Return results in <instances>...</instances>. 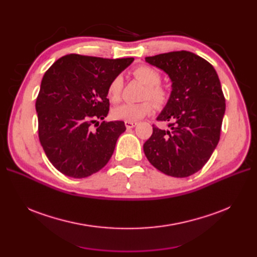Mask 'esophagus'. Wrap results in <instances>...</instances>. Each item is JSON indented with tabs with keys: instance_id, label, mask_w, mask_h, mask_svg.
Wrapping results in <instances>:
<instances>
[{
	"instance_id": "obj_1",
	"label": "esophagus",
	"mask_w": 257,
	"mask_h": 257,
	"mask_svg": "<svg viewBox=\"0 0 257 257\" xmlns=\"http://www.w3.org/2000/svg\"><path fill=\"white\" fill-rule=\"evenodd\" d=\"M124 124H125L126 128H133L137 123L136 122H131V121H125V122H124Z\"/></svg>"
}]
</instances>
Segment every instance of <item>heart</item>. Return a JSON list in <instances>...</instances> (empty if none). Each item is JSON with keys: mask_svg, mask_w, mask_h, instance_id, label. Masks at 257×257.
Listing matches in <instances>:
<instances>
[{"mask_svg": "<svg viewBox=\"0 0 257 257\" xmlns=\"http://www.w3.org/2000/svg\"><path fill=\"white\" fill-rule=\"evenodd\" d=\"M133 75L137 80L146 85L144 98H150L157 106L164 105L168 99V91L162 85L161 74L150 65H139L133 69ZM123 81L120 76H115L110 80L107 88V96L111 103H118L121 99ZM153 109L150 100L142 103H125L112 109L111 114L115 120L136 122L149 114Z\"/></svg>", "mask_w": 257, "mask_h": 257, "instance_id": "b5f03b06", "label": "heart"}]
</instances>
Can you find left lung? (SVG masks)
<instances>
[{
	"instance_id": "obj_1",
	"label": "left lung",
	"mask_w": 257,
	"mask_h": 257,
	"mask_svg": "<svg viewBox=\"0 0 257 257\" xmlns=\"http://www.w3.org/2000/svg\"><path fill=\"white\" fill-rule=\"evenodd\" d=\"M163 69L173 91L150 138L144 144L146 157L165 175L184 178L205 166L220 141L225 97L214 67L190 51H172L145 58Z\"/></svg>"
}]
</instances>
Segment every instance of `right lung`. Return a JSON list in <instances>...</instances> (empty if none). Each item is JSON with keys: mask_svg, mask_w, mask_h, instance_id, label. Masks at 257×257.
I'll use <instances>...</instances> for the list:
<instances>
[{"mask_svg": "<svg viewBox=\"0 0 257 257\" xmlns=\"http://www.w3.org/2000/svg\"><path fill=\"white\" fill-rule=\"evenodd\" d=\"M134 58L104 59L71 53L45 73L36 98L38 137L51 164L72 178L97 173L110 160L123 121H103L107 88ZM93 123L97 126L93 130Z\"/></svg>", "mask_w": 257, "mask_h": 257, "instance_id": "right-lung-1", "label": "right lung"}]
</instances>
